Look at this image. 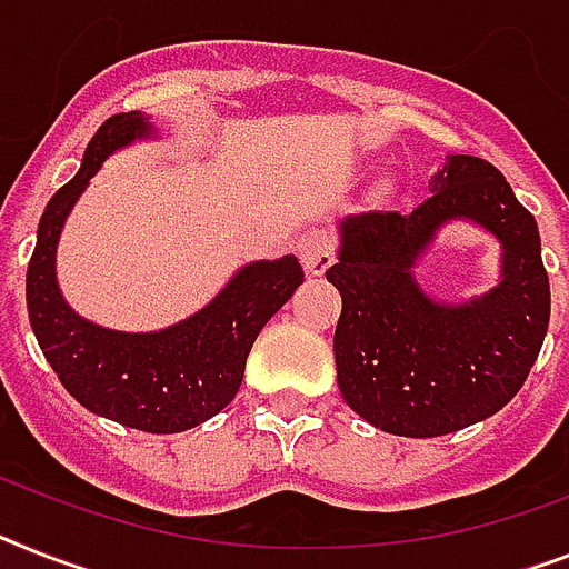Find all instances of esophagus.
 Instances as JSON below:
<instances>
[{"mask_svg":"<svg viewBox=\"0 0 569 569\" xmlns=\"http://www.w3.org/2000/svg\"><path fill=\"white\" fill-rule=\"evenodd\" d=\"M299 261H302L305 273L308 276H322L335 261V238L326 229H311L305 232L296 243Z\"/></svg>","mask_w":569,"mask_h":569,"instance_id":"34e87169","label":"esophagus"}]
</instances>
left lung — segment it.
I'll return each mask as SVG.
<instances>
[{"label":"left lung","instance_id":"left-lung-1","mask_svg":"<svg viewBox=\"0 0 569 569\" xmlns=\"http://www.w3.org/2000/svg\"><path fill=\"white\" fill-rule=\"evenodd\" d=\"M465 219L501 243V279L465 303L430 297L415 264L448 222ZM335 331L337 383L351 410L392 436L430 439L503 410L538 360L549 279L538 223L491 162L453 153L410 214L363 211L340 223Z\"/></svg>","mask_w":569,"mask_h":569}]
</instances>
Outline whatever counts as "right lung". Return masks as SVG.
Wrapping results in <instances>:
<instances>
[{
    "instance_id": "1",
    "label": "right lung",
    "mask_w": 569,
    "mask_h": 569,
    "mask_svg": "<svg viewBox=\"0 0 569 569\" xmlns=\"http://www.w3.org/2000/svg\"><path fill=\"white\" fill-rule=\"evenodd\" d=\"M139 139H153L139 110L107 119L81 171L49 200L28 261V319L66 392L89 412L144 433H182L232 401L252 342L305 273L296 256L243 264L206 308L159 331H116L74 313L58 284L60 232L98 168Z\"/></svg>"
}]
</instances>
